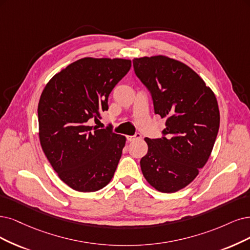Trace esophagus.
<instances>
[{"instance_id":"1","label":"esophagus","mask_w":250,"mask_h":250,"mask_svg":"<svg viewBox=\"0 0 250 250\" xmlns=\"http://www.w3.org/2000/svg\"><path fill=\"white\" fill-rule=\"evenodd\" d=\"M140 139H142V135L140 133H137L134 136H127V140L130 142H133V141H136V140H140Z\"/></svg>"}]
</instances>
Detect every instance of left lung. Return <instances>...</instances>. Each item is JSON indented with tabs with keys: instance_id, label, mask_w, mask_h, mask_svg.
<instances>
[{
	"instance_id": "obj_1",
	"label": "left lung",
	"mask_w": 250,
	"mask_h": 250,
	"mask_svg": "<svg viewBox=\"0 0 250 250\" xmlns=\"http://www.w3.org/2000/svg\"><path fill=\"white\" fill-rule=\"evenodd\" d=\"M134 70L150 91L154 113L166 118L164 137L145 138L143 176L162 192H175L195 179L211 154L219 128L212 89L188 64L154 55L134 59Z\"/></svg>"
}]
</instances>
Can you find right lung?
<instances>
[{
	"instance_id": "add662e5",
	"label": "right lung",
	"mask_w": 250,
	"mask_h": 250,
	"mask_svg": "<svg viewBox=\"0 0 250 250\" xmlns=\"http://www.w3.org/2000/svg\"><path fill=\"white\" fill-rule=\"evenodd\" d=\"M125 59L83 58L48 81L38 104L39 139L58 176L71 188L97 191L112 179L125 137L89 125L108 110V97L130 71Z\"/></svg>"
}]
</instances>
